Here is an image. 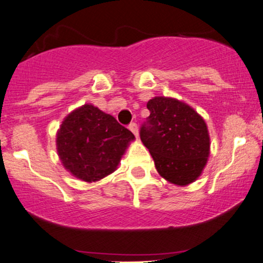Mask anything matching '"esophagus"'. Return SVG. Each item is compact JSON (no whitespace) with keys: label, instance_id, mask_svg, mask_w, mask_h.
<instances>
[{"label":"esophagus","instance_id":"1","mask_svg":"<svg viewBox=\"0 0 263 263\" xmlns=\"http://www.w3.org/2000/svg\"><path fill=\"white\" fill-rule=\"evenodd\" d=\"M129 129H130V132L133 133V134H134V135L136 136V138H138V136H139V128H138V124L133 122V123L129 124Z\"/></svg>","mask_w":263,"mask_h":263}]
</instances>
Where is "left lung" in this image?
<instances>
[{
  "instance_id": "obj_1",
  "label": "left lung",
  "mask_w": 263,
  "mask_h": 263,
  "mask_svg": "<svg viewBox=\"0 0 263 263\" xmlns=\"http://www.w3.org/2000/svg\"><path fill=\"white\" fill-rule=\"evenodd\" d=\"M147 108L149 116L140 129V138L157 172L177 186L196 181L210 153L209 133L202 116L174 98H153Z\"/></svg>"
}]
</instances>
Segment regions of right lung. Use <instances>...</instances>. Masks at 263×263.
<instances>
[{
	"label": "right lung",
	"instance_id": "right-lung-1",
	"mask_svg": "<svg viewBox=\"0 0 263 263\" xmlns=\"http://www.w3.org/2000/svg\"><path fill=\"white\" fill-rule=\"evenodd\" d=\"M134 139L115 117L86 104L63 121L57 134V149L67 172L86 182H95L117 169Z\"/></svg>",
	"mask_w": 263,
	"mask_h": 263
}]
</instances>
